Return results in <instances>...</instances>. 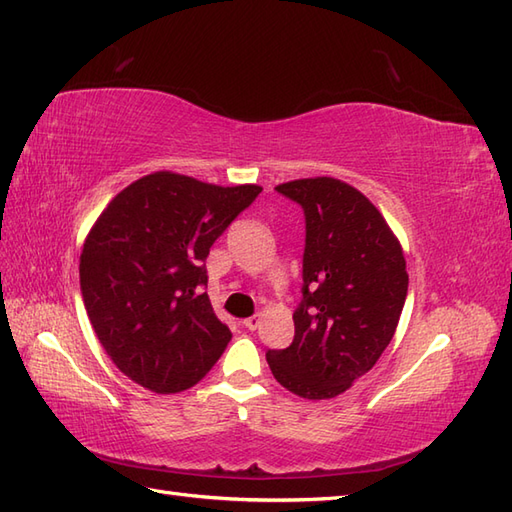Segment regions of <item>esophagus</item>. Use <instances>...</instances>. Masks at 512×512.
Listing matches in <instances>:
<instances>
[{"mask_svg":"<svg viewBox=\"0 0 512 512\" xmlns=\"http://www.w3.org/2000/svg\"><path fill=\"white\" fill-rule=\"evenodd\" d=\"M261 325V316H251V318H244V327L255 331Z\"/></svg>","mask_w":512,"mask_h":512,"instance_id":"1","label":"esophagus"}]
</instances>
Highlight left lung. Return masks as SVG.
I'll list each match as a JSON object with an SVG mask.
<instances>
[{
	"instance_id": "8db88e82",
	"label": "left lung",
	"mask_w": 512,
	"mask_h": 512,
	"mask_svg": "<svg viewBox=\"0 0 512 512\" xmlns=\"http://www.w3.org/2000/svg\"><path fill=\"white\" fill-rule=\"evenodd\" d=\"M277 192L305 211L303 303L288 349L268 351L277 382L303 399H334L371 371L395 336L408 294L403 248L382 213L334 176Z\"/></svg>"
}]
</instances>
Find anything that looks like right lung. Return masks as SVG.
<instances>
[{
  "mask_svg": "<svg viewBox=\"0 0 512 512\" xmlns=\"http://www.w3.org/2000/svg\"><path fill=\"white\" fill-rule=\"evenodd\" d=\"M261 192L176 172L124 187L91 227L80 255L89 320L113 364L157 395L198 384L231 340L207 292L211 244Z\"/></svg>",
  "mask_w": 512,
  "mask_h": 512,
  "instance_id": "add662e5",
  "label": "right lung"
}]
</instances>
